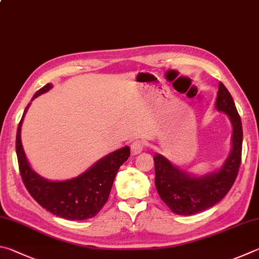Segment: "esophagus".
<instances>
[{
    "mask_svg": "<svg viewBox=\"0 0 259 259\" xmlns=\"http://www.w3.org/2000/svg\"><path fill=\"white\" fill-rule=\"evenodd\" d=\"M144 148H145V145L142 140H135V142L131 144V153L134 155L140 154L144 150Z\"/></svg>",
    "mask_w": 259,
    "mask_h": 259,
    "instance_id": "1",
    "label": "esophagus"
}]
</instances>
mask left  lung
<instances>
[{"label": "left lung", "instance_id": "left-lung-1", "mask_svg": "<svg viewBox=\"0 0 259 259\" xmlns=\"http://www.w3.org/2000/svg\"><path fill=\"white\" fill-rule=\"evenodd\" d=\"M215 107L229 116L233 128L232 149L219 171L195 177L181 171L163 155H154L156 190L167 207L178 215H194L218 204L231 189L238 176L242 124L231 94L222 82L219 84Z\"/></svg>", "mask_w": 259, "mask_h": 259}]
</instances>
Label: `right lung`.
<instances>
[{
    "mask_svg": "<svg viewBox=\"0 0 259 259\" xmlns=\"http://www.w3.org/2000/svg\"><path fill=\"white\" fill-rule=\"evenodd\" d=\"M52 87L50 83L45 84L32 100ZM29 105L18 125L16 139L19 170L28 192L41 207L62 219L82 221L94 218L109 199L116 172L130 156V148L125 146L110 153L77 178L64 181L46 180L32 170L21 144V124Z\"/></svg>",
    "mask_w": 259,
    "mask_h": 259,
    "instance_id": "add662e5",
    "label": "right lung"
}]
</instances>
